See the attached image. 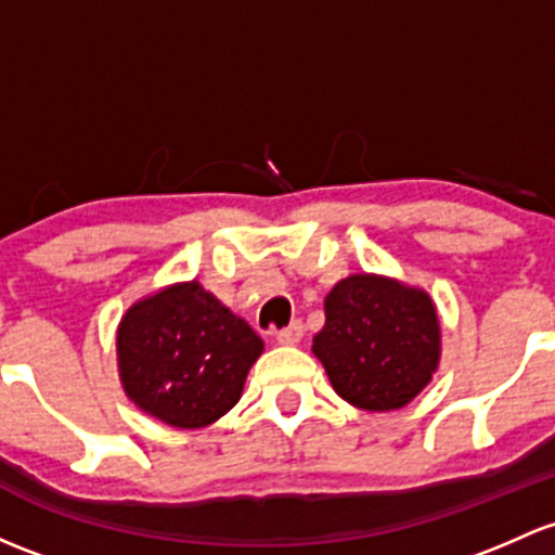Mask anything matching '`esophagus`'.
Here are the masks:
<instances>
[{"label": "esophagus", "instance_id": "1", "mask_svg": "<svg viewBox=\"0 0 555 555\" xmlns=\"http://www.w3.org/2000/svg\"><path fill=\"white\" fill-rule=\"evenodd\" d=\"M300 337H302V322L300 319H295L293 324L284 326V330L279 332L276 340L282 343V346H295V343H300Z\"/></svg>", "mask_w": 555, "mask_h": 555}]
</instances>
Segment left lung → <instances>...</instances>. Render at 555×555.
I'll list each match as a JSON object with an SVG mask.
<instances>
[{"label": "left lung", "mask_w": 555, "mask_h": 555, "mask_svg": "<svg viewBox=\"0 0 555 555\" xmlns=\"http://www.w3.org/2000/svg\"><path fill=\"white\" fill-rule=\"evenodd\" d=\"M324 313L313 353L348 404L399 410L428 385L439 364V319L428 295L356 273L326 295Z\"/></svg>", "instance_id": "8db88e82"}]
</instances>
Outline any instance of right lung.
Segmentation results:
<instances>
[{"instance_id":"obj_1","label":"right lung","mask_w":555,"mask_h":555,"mask_svg":"<svg viewBox=\"0 0 555 555\" xmlns=\"http://www.w3.org/2000/svg\"><path fill=\"white\" fill-rule=\"evenodd\" d=\"M127 396L175 428H202L238 401L262 340L196 282L135 302L116 335Z\"/></svg>"}]
</instances>
